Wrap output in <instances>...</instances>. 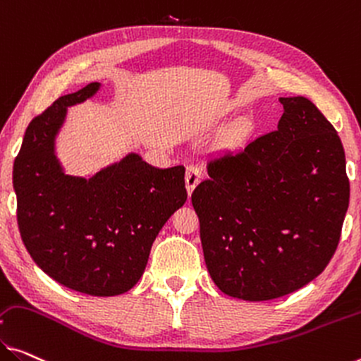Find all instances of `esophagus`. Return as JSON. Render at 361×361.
<instances>
[{
    "label": "esophagus",
    "mask_w": 361,
    "mask_h": 361,
    "mask_svg": "<svg viewBox=\"0 0 361 361\" xmlns=\"http://www.w3.org/2000/svg\"><path fill=\"white\" fill-rule=\"evenodd\" d=\"M200 179H202V169L197 164H188L187 166V174H185V187L188 195H192L193 188L198 185Z\"/></svg>",
    "instance_id": "34e87169"
}]
</instances>
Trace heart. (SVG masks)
Listing matches in <instances>:
<instances>
[{
	"label": "heart",
	"instance_id": "b5f03b06",
	"mask_svg": "<svg viewBox=\"0 0 361 361\" xmlns=\"http://www.w3.org/2000/svg\"><path fill=\"white\" fill-rule=\"evenodd\" d=\"M243 132H245V130H243V129H238V134H243Z\"/></svg>",
	"mask_w": 361,
	"mask_h": 361
}]
</instances>
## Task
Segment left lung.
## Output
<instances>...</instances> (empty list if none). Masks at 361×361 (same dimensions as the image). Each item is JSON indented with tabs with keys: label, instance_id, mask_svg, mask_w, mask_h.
I'll return each mask as SVG.
<instances>
[{
	"label": "left lung",
	"instance_id": "obj_1",
	"mask_svg": "<svg viewBox=\"0 0 361 361\" xmlns=\"http://www.w3.org/2000/svg\"><path fill=\"white\" fill-rule=\"evenodd\" d=\"M274 132L208 159L192 204L208 273L248 302L295 292L334 255L350 198L339 135L305 97L279 98Z\"/></svg>",
	"mask_w": 361,
	"mask_h": 361
}]
</instances>
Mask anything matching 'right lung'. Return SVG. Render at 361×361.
<instances>
[{"label":"right lung","instance_id":"1","mask_svg":"<svg viewBox=\"0 0 361 361\" xmlns=\"http://www.w3.org/2000/svg\"><path fill=\"white\" fill-rule=\"evenodd\" d=\"M99 90L92 82L32 119L14 159L22 242L43 273L95 297L134 287L158 232L187 200L185 168L159 169L137 153L95 176L64 173L54 152L68 108Z\"/></svg>","mask_w":361,"mask_h":361}]
</instances>
